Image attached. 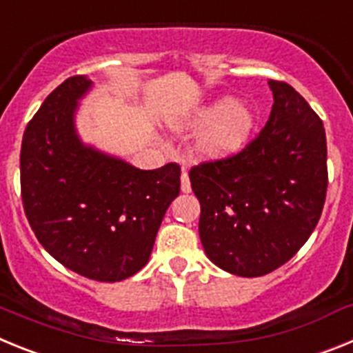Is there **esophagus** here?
Here are the masks:
<instances>
[{
	"mask_svg": "<svg viewBox=\"0 0 353 353\" xmlns=\"http://www.w3.org/2000/svg\"><path fill=\"white\" fill-rule=\"evenodd\" d=\"M180 189H182V192H191V180H189V173H187V170L183 168L182 170V176H180Z\"/></svg>",
	"mask_w": 353,
	"mask_h": 353,
	"instance_id": "esophagus-1",
	"label": "esophagus"
}]
</instances>
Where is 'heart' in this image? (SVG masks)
<instances>
[{"label": "heart", "instance_id": "1", "mask_svg": "<svg viewBox=\"0 0 353 353\" xmlns=\"http://www.w3.org/2000/svg\"><path fill=\"white\" fill-rule=\"evenodd\" d=\"M258 114L249 102H236L233 97L223 95L198 105L182 117L180 127L201 129L196 139L194 152L207 161L232 157L251 141L256 130Z\"/></svg>", "mask_w": 353, "mask_h": 353}]
</instances>
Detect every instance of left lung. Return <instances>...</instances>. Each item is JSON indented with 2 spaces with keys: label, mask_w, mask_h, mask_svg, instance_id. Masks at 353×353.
Instances as JSON below:
<instances>
[{
  "label": "left lung",
  "mask_w": 353,
  "mask_h": 353,
  "mask_svg": "<svg viewBox=\"0 0 353 353\" xmlns=\"http://www.w3.org/2000/svg\"><path fill=\"white\" fill-rule=\"evenodd\" d=\"M269 86L274 104L260 136L240 154L189 173L205 254L242 277L285 265L310 239L325 203L322 120L290 84L270 79Z\"/></svg>",
  "instance_id": "left-lung-1"
}]
</instances>
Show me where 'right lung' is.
Listing matches in <instances>:
<instances>
[{
	"instance_id": "add662e5",
	"label": "right lung",
	"mask_w": 353,
	"mask_h": 353,
	"mask_svg": "<svg viewBox=\"0 0 353 353\" xmlns=\"http://www.w3.org/2000/svg\"><path fill=\"white\" fill-rule=\"evenodd\" d=\"M92 88L86 76L68 77L28 123L21 192L31 230L54 260L88 279L114 283L148 263L180 192V168L139 170L86 145L76 114Z\"/></svg>"
}]
</instances>
